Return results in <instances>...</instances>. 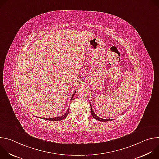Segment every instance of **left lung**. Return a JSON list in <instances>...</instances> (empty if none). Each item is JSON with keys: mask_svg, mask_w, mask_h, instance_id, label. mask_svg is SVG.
Listing matches in <instances>:
<instances>
[{"mask_svg": "<svg viewBox=\"0 0 159 159\" xmlns=\"http://www.w3.org/2000/svg\"><path fill=\"white\" fill-rule=\"evenodd\" d=\"M90 112H91V115L92 116H93V118H94L96 120H98L99 121H112V120H106V119H102L99 116H98L97 115H95V113L94 112L93 110V108H92V106H91V104H90Z\"/></svg>", "mask_w": 159, "mask_h": 159, "instance_id": "8db88e82", "label": "left lung"}]
</instances>
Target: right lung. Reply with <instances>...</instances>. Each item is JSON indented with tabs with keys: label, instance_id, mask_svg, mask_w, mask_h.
<instances>
[{
	"label": "right lung",
	"instance_id": "add662e5",
	"mask_svg": "<svg viewBox=\"0 0 159 159\" xmlns=\"http://www.w3.org/2000/svg\"><path fill=\"white\" fill-rule=\"evenodd\" d=\"M75 93H76V90H75V91L74 92V94H73V96H72V98H71V100L72 99V98H73V97H74V95L75 94ZM69 109H68V110L66 111V112L65 113V114H64L63 115H62V116H58V117H55V118H43V119H44V120H49V121H60V120H63V119L65 118L67 116L68 114H69Z\"/></svg>",
	"mask_w": 159,
	"mask_h": 159
}]
</instances>
